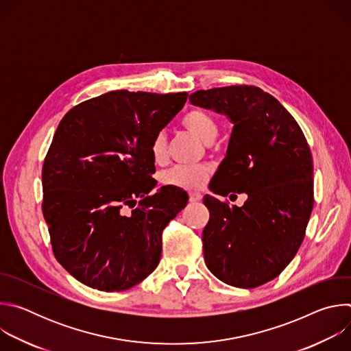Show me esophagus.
<instances>
[{
  "label": "esophagus",
  "instance_id": "34e87169",
  "mask_svg": "<svg viewBox=\"0 0 351 351\" xmlns=\"http://www.w3.org/2000/svg\"><path fill=\"white\" fill-rule=\"evenodd\" d=\"M189 202H190V203H198V202H202V194H199V193H194V191L189 193Z\"/></svg>",
  "mask_w": 351,
  "mask_h": 351
}]
</instances>
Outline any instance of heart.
<instances>
[{
  "label": "heart",
  "instance_id": "b5f03b06",
  "mask_svg": "<svg viewBox=\"0 0 351 351\" xmlns=\"http://www.w3.org/2000/svg\"><path fill=\"white\" fill-rule=\"evenodd\" d=\"M182 125L191 132L195 137H198L203 143L211 144L218 133V122L213 115L203 110H191L189 111L183 119ZM167 148H168V140L167 134L164 132H160L154 136L152 145H149V152H152V157L156 164H162L167 160ZM208 176V168L207 167H173L161 175V182L167 186L183 189V190H194L202 187Z\"/></svg>",
  "mask_w": 351,
  "mask_h": 351
}]
</instances>
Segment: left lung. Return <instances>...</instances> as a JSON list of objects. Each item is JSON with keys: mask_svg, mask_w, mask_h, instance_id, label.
<instances>
[{"mask_svg": "<svg viewBox=\"0 0 351 351\" xmlns=\"http://www.w3.org/2000/svg\"><path fill=\"white\" fill-rule=\"evenodd\" d=\"M189 99L233 123L210 189L221 195L247 194L243 207L204 197L210 211L203 230L206 265L226 285L261 286L289 265L306 234L314 207L308 143L289 111L260 87L198 90Z\"/></svg>", "mask_w": 351, "mask_h": 351, "instance_id": "left-lung-1", "label": "left lung"}]
</instances>
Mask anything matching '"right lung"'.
Returning a JSON list of instances; mask_svg holds the SVG:
<instances>
[{"label": "right lung", "instance_id": "1", "mask_svg": "<svg viewBox=\"0 0 351 351\" xmlns=\"http://www.w3.org/2000/svg\"><path fill=\"white\" fill-rule=\"evenodd\" d=\"M186 99V91L117 90L60 122L43 165V215L56 258L79 282L121 291L157 268L162 230L189 197L171 186L149 193L157 184L149 145Z\"/></svg>", "mask_w": 351, "mask_h": 351}]
</instances>
